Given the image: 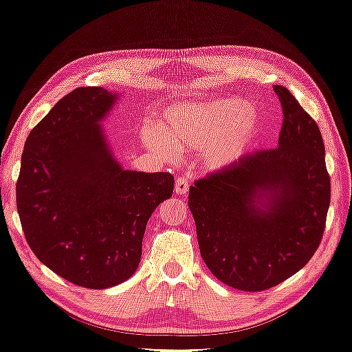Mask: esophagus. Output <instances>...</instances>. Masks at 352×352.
Here are the masks:
<instances>
[{"label": "esophagus", "mask_w": 352, "mask_h": 352, "mask_svg": "<svg viewBox=\"0 0 352 352\" xmlns=\"http://www.w3.org/2000/svg\"><path fill=\"white\" fill-rule=\"evenodd\" d=\"M190 191V182H188L186 177H178L175 182V194H180V196H185V194Z\"/></svg>", "instance_id": "34e87169"}]
</instances>
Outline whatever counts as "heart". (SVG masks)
Masks as SVG:
<instances>
[{
    "instance_id": "1",
    "label": "heart",
    "mask_w": 352,
    "mask_h": 352,
    "mask_svg": "<svg viewBox=\"0 0 352 352\" xmlns=\"http://www.w3.org/2000/svg\"><path fill=\"white\" fill-rule=\"evenodd\" d=\"M155 126H145L140 133L151 151L174 160L177 151L204 150L207 169L224 170L254 142L261 122L251 104L235 98H217L197 104H170L160 110Z\"/></svg>"
}]
</instances>
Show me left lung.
Here are the masks:
<instances>
[{
  "instance_id": "obj_1",
  "label": "left lung",
  "mask_w": 352,
  "mask_h": 352,
  "mask_svg": "<svg viewBox=\"0 0 352 352\" xmlns=\"http://www.w3.org/2000/svg\"><path fill=\"white\" fill-rule=\"evenodd\" d=\"M278 146L239 160L190 188L201 256L224 285L258 292L313 258L330 204L326 148L314 120L287 88Z\"/></svg>"
}]
</instances>
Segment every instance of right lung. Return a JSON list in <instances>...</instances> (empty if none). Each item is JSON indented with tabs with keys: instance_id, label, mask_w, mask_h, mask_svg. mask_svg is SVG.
<instances>
[{
	"instance_id": "obj_1",
	"label": "right lung",
	"mask_w": 352,
	"mask_h": 352,
	"mask_svg": "<svg viewBox=\"0 0 352 352\" xmlns=\"http://www.w3.org/2000/svg\"><path fill=\"white\" fill-rule=\"evenodd\" d=\"M118 93L66 94L25 142L15 186L26 242L42 264L88 289L134 275L146 223L172 196L169 172L123 169L102 131Z\"/></svg>"
}]
</instances>
